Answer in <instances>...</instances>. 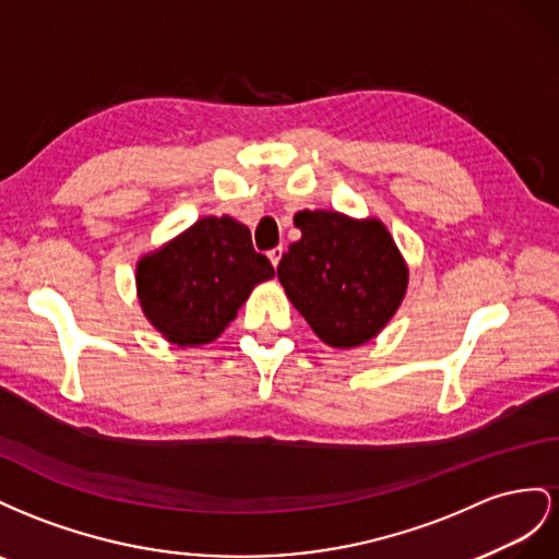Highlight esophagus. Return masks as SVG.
I'll use <instances>...</instances> for the list:
<instances>
[{
  "label": "esophagus",
  "instance_id": "obj_1",
  "mask_svg": "<svg viewBox=\"0 0 559 559\" xmlns=\"http://www.w3.org/2000/svg\"><path fill=\"white\" fill-rule=\"evenodd\" d=\"M281 258H283V246H278V248H271V250H269V260H271V264H274V266H278Z\"/></svg>",
  "mask_w": 559,
  "mask_h": 559
}]
</instances>
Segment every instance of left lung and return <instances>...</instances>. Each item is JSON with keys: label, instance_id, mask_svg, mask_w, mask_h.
Listing matches in <instances>:
<instances>
[{"label": "left lung", "instance_id": "8db88e82", "mask_svg": "<svg viewBox=\"0 0 559 559\" xmlns=\"http://www.w3.org/2000/svg\"><path fill=\"white\" fill-rule=\"evenodd\" d=\"M295 227L301 238L278 262L295 309L330 346L372 340L407 290V266L386 227L330 211H301Z\"/></svg>", "mask_w": 559, "mask_h": 559}]
</instances>
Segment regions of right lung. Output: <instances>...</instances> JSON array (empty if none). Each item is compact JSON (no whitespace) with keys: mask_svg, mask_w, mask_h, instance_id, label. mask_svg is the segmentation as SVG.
I'll return each instance as SVG.
<instances>
[{"mask_svg":"<svg viewBox=\"0 0 559 559\" xmlns=\"http://www.w3.org/2000/svg\"><path fill=\"white\" fill-rule=\"evenodd\" d=\"M274 266L254 252L248 227L231 217H203L173 243L138 264V295L152 325L173 344L219 337L254 285Z\"/></svg>","mask_w":559,"mask_h":559,"instance_id":"1","label":"right lung"}]
</instances>
